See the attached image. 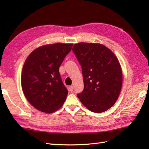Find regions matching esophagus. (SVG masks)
<instances>
[{
    "label": "esophagus",
    "instance_id": "1",
    "mask_svg": "<svg viewBox=\"0 0 149 149\" xmlns=\"http://www.w3.org/2000/svg\"><path fill=\"white\" fill-rule=\"evenodd\" d=\"M73 89H74L73 86H69V90H70V91L71 92L73 91Z\"/></svg>",
    "mask_w": 149,
    "mask_h": 149
}]
</instances>
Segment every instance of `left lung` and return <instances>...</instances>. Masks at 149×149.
I'll return each instance as SVG.
<instances>
[{"instance_id": "1", "label": "left lung", "mask_w": 149, "mask_h": 149, "mask_svg": "<svg viewBox=\"0 0 149 149\" xmlns=\"http://www.w3.org/2000/svg\"><path fill=\"white\" fill-rule=\"evenodd\" d=\"M72 49L82 68L84 89L77 94L80 101L93 112L109 109L118 100L123 84L118 59L100 43L81 42Z\"/></svg>"}]
</instances>
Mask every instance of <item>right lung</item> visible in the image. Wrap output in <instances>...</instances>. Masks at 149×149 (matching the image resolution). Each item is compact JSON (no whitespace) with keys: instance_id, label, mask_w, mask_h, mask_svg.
I'll list each match as a JSON object with an SVG mask.
<instances>
[{"instance_id":"1","label":"right lung","mask_w":149,"mask_h":149,"mask_svg":"<svg viewBox=\"0 0 149 149\" xmlns=\"http://www.w3.org/2000/svg\"><path fill=\"white\" fill-rule=\"evenodd\" d=\"M72 47L71 43L46 45L35 49L26 59L22 88L26 100L38 111L52 113L65 101L68 91L59 68Z\"/></svg>"}]
</instances>
